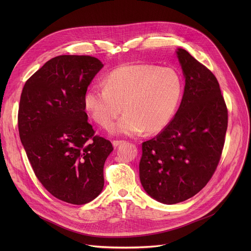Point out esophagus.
Here are the masks:
<instances>
[{"label":"esophagus","instance_id":"34e87169","mask_svg":"<svg viewBox=\"0 0 251 251\" xmlns=\"http://www.w3.org/2000/svg\"><path fill=\"white\" fill-rule=\"evenodd\" d=\"M124 143H125V141H122V140H114V141L112 142V144H113V146L116 148V147H118L119 145L124 144Z\"/></svg>","mask_w":251,"mask_h":251}]
</instances>
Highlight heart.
<instances>
[{
  "label": "heart",
  "mask_w": 251,
  "mask_h": 251,
  "mask_svg": "<svg viewBox=\"0 0 251 251\" xmlns=\"http://www.w3.org/2000/svg\"><path fill=\"white\" fill-rule=\"evenodd\" d=\"M184 84L176 70L152 64H124L106 75L104 86L90 87L84 96L86 110L101 127L115 135L137 136L162 131L174 117Z\"/></svg>",
  "instance_id": "obj_1"
}]
</instances>
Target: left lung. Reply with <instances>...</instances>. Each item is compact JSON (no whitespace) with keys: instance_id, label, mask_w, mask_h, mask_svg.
<instances>
[{"instance_id":"8db88e82","label":"left lung","mask_w":251,"mask_h":251,"mask_svg":"<svg viewBox=\"0 0 251 251\" xmlns=\"http://www.w3.org/2000/svg\"><path fill=\"white\" fill-rule=\"evenodd\" d=\"M176 52L186 81L182 102L163 131L142 143L139 164L143 188L166 204L194 197L208 183L227 129V108L217 77L187 50Z\"/></svg>"}]
</instances>
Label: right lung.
I'll return each instance as SVG.
<instances>
[{
  "instance_id": "obj_1",
  "label": "right lung",
  "mask_w": 251,
  "mask_h": 251,
  "mask_svg": "<svg viewBox=\"0 0 251 251\" xmlns=\"http://www.w3.org/2000/svg\"><path fill=\"white\" fill-rule=\"evenodd\" d=\"M103 67L89 55H59L25 82L18 125L22 144L42 185L73 204L93 201L104 186V163L113 151L109 140L87 121L84 96Z\"/></svg>"
}]
</instances>
